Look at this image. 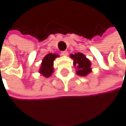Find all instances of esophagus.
I'll return each mask as SVG.
<instances>
[{"mask_svg":"<svg viewBox=\"0 0 126 126\" xmlns=\"http://www.w3.org/2000/svg\"><path fill=\"white\" fill-rule=\"evenodd\" d=\"M67 54H68V51H63L61 52V55H63V56H66Z\"/></svg>","mask_w":126,"mask_h":126,"instance_id":"34e87169","label":"esophagus"}]
</instances>
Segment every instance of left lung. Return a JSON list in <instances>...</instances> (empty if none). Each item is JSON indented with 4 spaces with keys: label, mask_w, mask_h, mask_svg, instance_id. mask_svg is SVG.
<instances>
[{
    "label": "left lung",
    "mask_w": 126,
    "mask_h": 126,
    "mask_svg": "<svg viewBox=\"0 0 126 126\" xmlns=\"http://www.w3.org/2000/svg\"><path fill=\"white\" fill-rule=\"evenodd\" d=\"M70 57L74 60V66H77L78 75L85 77L92 72L91 62L88 58H86V57L83 54L78 52L75 54H71Z\"/></svg>",
    "instance_id": "obj_1"
}]
</instances>
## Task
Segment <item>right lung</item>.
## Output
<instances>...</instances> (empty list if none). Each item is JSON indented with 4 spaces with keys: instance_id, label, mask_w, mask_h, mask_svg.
Wrapping results in <instances>:
<instances>
[{
    "instance_id": "1",
    "label": "right lung",
    "mask_w": 126,
    "mask_h": 126,
    "mask_svg": "<svg viewBox=\"0 0 126 126\" xmlns=\"http://www.w3.org/2000/svg\"><path fill=\"white\" fill-rule=\"evenodd\" d=\"M57 57H59L58 54H55L52 53H49L44 57L41 63V66H40V71H39V72L43 77H46V78L51 77L54 71V68H53L54 60Z\"/></svg>"
}]
</instances>
